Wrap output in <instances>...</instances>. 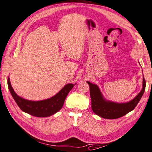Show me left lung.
I'll list each match as a JSON object with an SVG mask.
<instances>
[{"mask_svg":"<svg viewBox=\"0 0 152 152\" xmlns=\"http://www.w3.org/2000/svg\"><path fill=\"white\" fill-rule=\"evenodd\" d=\"M89 85L90 96L91 99L92 110L96 115L104 119H114L121 117L134 110L145 90L146 82L143 78L142 89L141 91L130 102L127 103L118 104L106 101L103 98L98 87L96 85L87 82Z\"/></svg>","mask_w":152,"mask_h":152,"instance_id":"obj_1","label":"left lung"}]
</instances>
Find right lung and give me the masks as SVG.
<instances>
[{"label":"right lung","instance_id":"right-lung-1","mask_svg":"<svg viewBox=\"0 0 152 152\" xmlns=\"http://www.w3.org/2000/svg\"><path fill=\"white\" fill-rule=\"evenodd\" d=\"M7 84L11 96L20 109L29 115L38 117H49L58 112L62 108L67 94L74 87L73 84H67L53 98L35 102L26 100L18 96L11 87L9 77Z\"/></svg>","mask_w":152,"mask_h":152}]
</instances>
